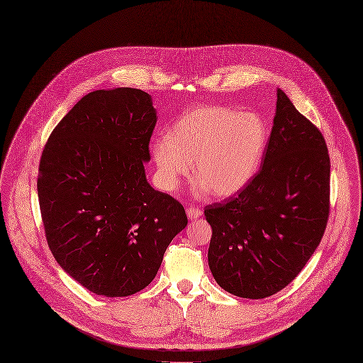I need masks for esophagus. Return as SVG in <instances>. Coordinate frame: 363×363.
<instances>
[{
	"instance_id": "34e87169",
	"label": "esophagus",
	"mask_w": 363,
	"mask_h": 363,
	"mask_svg": "<svg viewBox=\"0 0 363 363\" xmlns=\"http://www.w3.org/2000/svg\"><path fill=\"white\" fill-rule=\"evenodd\" d=\"M186 213H188V218L189 219H196L202 215V211L199 208H195V206H191L186 209Z\"/></svg>"
}]
</instances>
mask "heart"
<instances>
[{
	"mask_svg": "<svg viewBox=\"0 0 363 363\" xmlns=\"http://www.w3.org/2000/svg\"><path fill=\"white\" fill-rule=\"evenodd\" d=\"M268 141L265 121L254 112L225 106H201L185 113L152 145L161 185L174 191L194 163L196 191L226 198L257 174Z\"/></svg>",
	"mask_w": 363,
	"mask_h": 363,
	"instance_id": "heart-1",
	"label": "heart"
}]
</instances>
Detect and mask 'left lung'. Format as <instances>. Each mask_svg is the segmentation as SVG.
<instances>
[{
    "mask_svg": "<svg viewBox=\"0 0 363 363\" xmlns=\"http://www.w3.org/2000/svg\"><path fill=\"white\" fill-rule=\"evenodd\" d=\"M258 174L205 206L209 269L226 292L250 299L289 285L318 248L329 218L330 161L320 131L282 89Z\"/></svg>",
    "mask_w": 363,
    "mask_h": 363,
    "instance_id": "left-lung-1",
    "label": "left lung"
}]
</instances>
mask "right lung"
Segmentation results:
<instances>
[{
	"instance_id": "add662e5",
	"label": "right lung",
	"mask_w": 363,
	"mask_h": 363,
	"mask_svg": "<svg viewBox=\"0 0 363 363\" xmlns=\"http://www.w3.org/2000/svg\"><path fill=\"white\" fill-rule=\"evenodd\" d=\"M157 124L151 95L137 88L82 96L51 133L37 181L48 247L88 291L130 296L155 278L184 206L147 181Z\"/></svg>"
}]
</instances>
